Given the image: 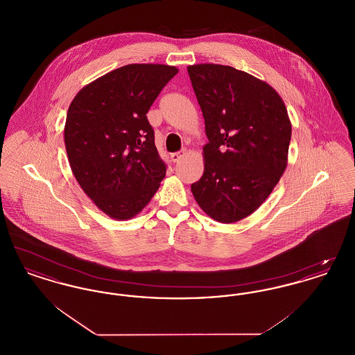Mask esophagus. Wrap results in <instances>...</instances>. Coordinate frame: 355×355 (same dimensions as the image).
I'll return each instance as SVG.
<instances>
[{
  "label": "esophagus",
  "mask_w": 355,
  "mask_h": 355,
  "mask_svg": "<svg viewBox=\"0 0 355 355\" xmlns=\"http://www.w3.org/2000/svg\"><path fill=\"white\" fill-rule=\"evenodd\" d=\"M186 154V150H181V152L171 153L170 154V158L173 162H178L184 155Z\"/></svg>",
  "instance_id": "1"
}]
</instances>
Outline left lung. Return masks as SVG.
I'll return each mask as SVG.
<instances>
[{"mask_svg": "<svg viewBox=\"0 0 355 355\" xmlns=\"http://www.w3.org/2000/svg\"><path fill=\"white\" fill-rule=\"evenodd\" d=\"M209 142L191 193L213 220L233 223L255 211L286 169L291 123L270 85L232 67L187 68Z\"/></svg>", "mask_w": 355, "mask_h": 355, "instance_id": "left-lung-1", "label": "left lung"}]
</instances>
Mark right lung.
Wrapping results in <instances>:
<instances>
[{
    "mask_svg": "<svg viewBox=\"0 0 355 355\" xmlns=\"http://www.w3.org/2000/svg\"><path fill=\"white\" fill-rule=\"evenodd\" d=\"M177 73L169 65H126L86 85L69 106L64 135L71 171L114 220L138 214L166 174L146 113Z\"/></svg>",
    "mask_w": 355,
    "mask_h": 355,
    "instance_id": "add662e5",
    "label": "right lung"
}]
</instances>
